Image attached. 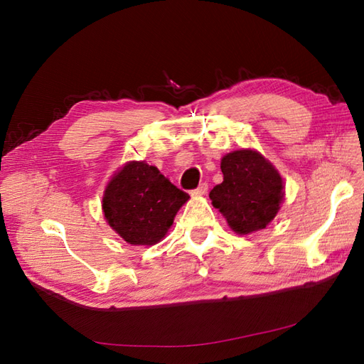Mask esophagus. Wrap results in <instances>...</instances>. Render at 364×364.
<instances>
[{
    "label": "esophagus",
    "mask_w": 364,
    "mask_h": 364,
    "mask_svg": "<svg viewBox=\"0 0 364 364\" xmlns=\"http://www.w3.org/2000/svg\"><path fill=\"white\" fill-rule=\"evenodd\" d=\"M206 191H208V183L203 182V183H200L199 186H197L196 190L191 191V196H203V194H206Z\"/></svg>",
    "instance_id": "1"
}]
</instances>
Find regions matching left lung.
Listing matches in <instances>:
<instances>
[{
    "instance_id": "1",
    "label": "left lung",
    "mask_w": 364,
    "mask_h": 364,
    "mask_svg": "<svg viewBox=\"0 0 364 364\" xmlns=\"http://www.w3.org/2000/svg\"><path fill=\"white\" fill-rule=\"evenodd\" d=\"M220 168L223 182L214 186L209 199L229 228L240 235L266 228L284 200V182L278 170L250 149L228 153Z\"/></svg>"
}]
</instances>
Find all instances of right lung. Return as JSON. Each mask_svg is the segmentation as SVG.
<instances>
[{"label": "right lung", "mask_w": 364, "mask_h": 364, "mask_svg": "<svg viewBox=\"0 0 364 364\" xmlns=\"http://www.w3.org/2000/svg\"><path fill=\"white\" fill-rule=\"evenodd\" d=\"M188 199L156 167L130 161L107 183L102 206L109 226L129 245L151 246L168 232Z\"/></svg>", "instance_id": "obj_1"}]
</instances>
